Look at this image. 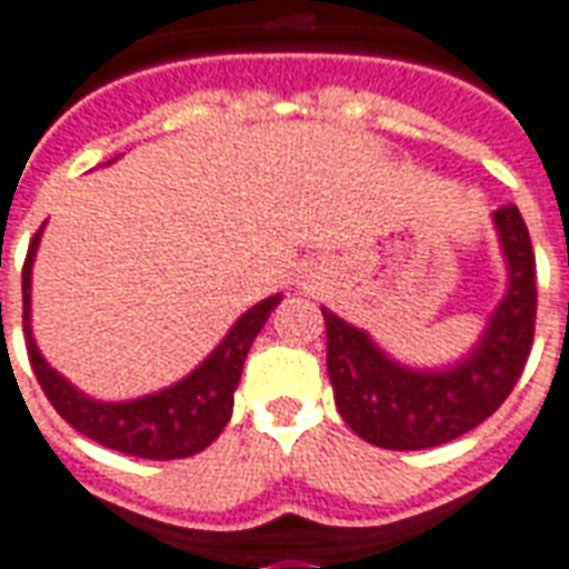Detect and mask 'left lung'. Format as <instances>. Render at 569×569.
Returning a JSON list of instances; mask_svg holds the SVG:
<instances>
[{"instance_id":"1","label":"left lung","mask_w":569,"mask_h":569,"mask_svg":"<svg viewBox=\"0 0 569 569\" xmlns=\"http://www.w3.org/2000/svg\"><path fill=\"white\" fill-rule=\"evenodd\" d=\"M507 266L505 298L459 361L409 367L370 333L322 307L328 376L342 420L376 448L427 450L466 436L492 415L522 376L537 316L531 238L519 208L492 211Z\"/></svg>"}]
</instances>
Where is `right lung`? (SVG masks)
I'll return each instance as SVG.
<instances>
[{"label": "right lung", "mask_w": 569, "mask_h": 569, "mask_svg": "<svg viewBox=\"0 0 569 569\" xmlns=\"http://www.w3.org/2000/svg\"><path fill=\"white\" fill-rule=\"evenodd\" d=\"M112 163V160H110ZM43 227L34 232L23 266V331L32 370L47 400L82 436L140 459H184L206 450L232 418L236 388L244 358L283 295H268L236 319L227 337L217 342L184 379L137 400H94L56 372L38 349L32 333V266Z\"/></svg>", "instance_id": "add662e5"}]
</instances>
